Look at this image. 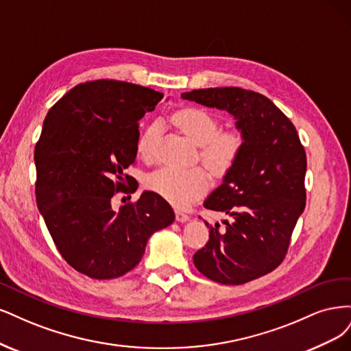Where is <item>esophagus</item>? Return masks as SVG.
I'll list each match as a JSON object with an SVG mask.
<instances>
[{
  "label": "esophagus",
  "instance_id": "obj_1",
  "mask_svg": "<svg viewBox=\"0 0 351 351\" xmlns=\"http://www.w3.org/2000/svg\"><path fill=\"white\" fill-rule=\"evenodd\" d=\"M175 214H176V220L184 223V221H188L189 220V214L186 211H184L182 208H176L175 210Z\"/></svg>",
  "mask_w": 351,
  "mask_h": 351
}]
</instances>
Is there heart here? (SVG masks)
Listing matches in <instances>:
<instances>
[{
	"instance_id": "obj_1",
	"label": "heart",
	"mask_w": 351,
	"mask_h": 351,
	"mask_svg": "<svg viewBox=\"0 0 351 351\" xmlns=\"http://www.w3.org/2000/svg\"><path fill=\"white\" fill-rule=\"evenodd\" d=\"M173 122L186 137L199 145V159L213 173L223 176L234 167L243 149L237 131H220V119L207 109L186 106L175 112ZM160 125L150 123L138 138L137 152L145 160L156 157ZM147 186L176 207L189 206L210 188V176L201 167H162L147 179Z\"/></svg>"
}]
</instances>
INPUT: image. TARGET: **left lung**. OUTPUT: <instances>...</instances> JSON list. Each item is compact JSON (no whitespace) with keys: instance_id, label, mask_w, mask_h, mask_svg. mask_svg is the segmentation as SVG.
<instances>
[{"instance_id":"left-lung-1","label":"left lung","mask_w":351,"mask_h":351,"mask_svg":"<svg viewBox=\"0 0 351 351\" xmlns=\"http://www.w3.org/2000/svg\"><path fill=\"white\" fill-rule=\"evenodd\" d=\"M210 108L228 110L241 130L243 149L204 207L229 214L194 254L202 276L221 285H245L276 269L286 258L291 233L306 204V153L291 121L261 93L241 87L182 93Z\"/></svg>"}]
</instances>
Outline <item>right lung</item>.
Listing matches in <instances>:
<instances>
[{
	"label": "right lung",
	"mask_w": 351,
	"mask_h": 351,
	"mask_svg": "<svg viewBox=\"0 0 351 351\" xmlns=\"http://www.w3.org/2000/svg\"><path fill=\"white\" fill-rule=\"evenodd\" d=\"M163 93L119 80L77 84L49 109L35 147L36 202L66 264L96 280L127 274L149 237L175 220L172 207L145 191L118 211L112 198L137 189L138 121Z\"/></svg>",
	"instance_id": "right-lung-1"
}]
</instances>
